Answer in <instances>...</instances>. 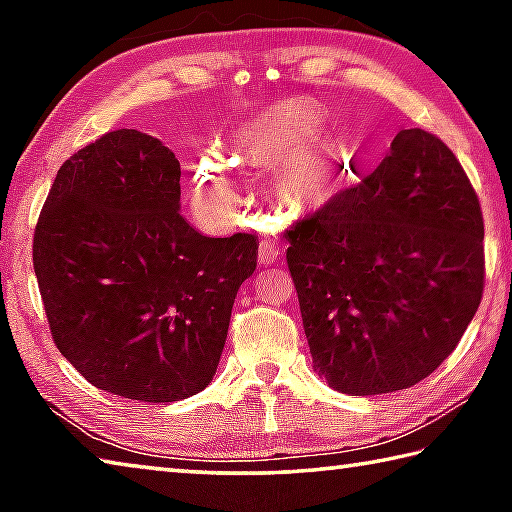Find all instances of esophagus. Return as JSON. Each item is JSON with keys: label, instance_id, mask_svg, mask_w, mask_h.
Here are the masks:
<instances>
[{"label": "esophagus", "instance_id": "obj_1", "mask_svg": "<svg viewBox=\"0 0 512 512\" xmlns=\"http://www.w3.org/2000/svg\"><path fill=\"white\" fill-rule=\"evenodd\" d=\"M257 255L262 264H273V262H277V255H280V246H277L273 239H262L259 241Z\"/></svg>", "mask_w": 512, "mask_h": 512}]
</instances>
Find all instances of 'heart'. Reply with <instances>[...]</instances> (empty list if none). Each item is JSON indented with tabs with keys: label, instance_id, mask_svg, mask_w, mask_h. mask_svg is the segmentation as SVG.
<instances>
[{
	"label": "heart",
	"instance_id": "heart-1",
	"mask_svg": "<svg viewBox=\"0 0 512 512\" xmlns=\"http://www.w3.org/2000/svg\"><path fill=\"white\" fill-rule=\"evenodd\" d=\"M323 124L325 110L316 101L291 99L248 121L235 135L241 162L257 169L275 167V194L293 214L327 210L348 185V151ZM194 196L205 212L216 216L237 207V180L219 151L196 162Z\"/></svg>",
	"mask_w": 512,
	"mask_h": 512
}]
</instances>
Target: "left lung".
<instances>
[{
	"label": "left lung",
	"instance_id": "left-lung-1",
	"mask_svg": "<svg viewBox=\"0 0 512 512\" xmlns=\"http://www.w3.org/2000/svg\"><path fill=\"white\" fill-rule=\"evenodd\" d=\"M284 237L311 359L334 391L418 384L479 309V196L452 149L422 128L397 133L370 176Z\"/></svg>",
	"mask_w": 512,
	"mask_h": 512
}]
</instances>
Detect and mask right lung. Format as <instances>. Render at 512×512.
<instances>
[{
	"label": "right lung",
	"mask_w": 512,
	"mask_h": 512,
	"mask_svg": "<svg viewBox=\"0 0 512 512\" xmlns=\"http://www.w3.org/2000/svg\"><path fill=\"white\" fill-rule=\"evenodd\" d=\"M180 162L121 128L65 160L33 235L60 354L112 395L178 402L210 384L255 235L205 237L180 216Z\"/></svg>",
	"instance_id": "obj_1"
}]
</instances>
